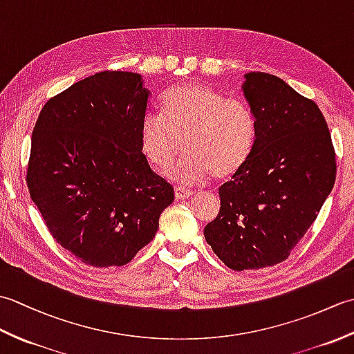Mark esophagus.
I'll use <instances>...</instances> for the list:
<instances>
[{"label":"esophagus","instance_id":"esophagus-1","mask_svg":"<svg viewBox=\"0 0 354 354\" xmlns=\"http://www.w3.org/2000/svg\"><path fill=\"white\" fill-rule=\"evenodd\" d=\"M194 192L189 190V189H184V187H175V198L178 201L181 199H189L190 196H193Z\"/></svg>","mask_w":354,"mask_h":354}]
</instances>
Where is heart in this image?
I'll return each mask as SVG.
<instances>
[{"instance_id": "obj_1", "label": "heart", "mask_w": 354, "mask_h": 354, "mask_svg": "<svg viewBox=\"0 0 354 354\" xmlns=\"http://www.w3.org/2000/svg\"><path fill=\"white\" fill-rule=\"evenodd\" d=\"M255 137L257 124L243 100L196 82L171 88L162 114L149 111L140 123L141 150L156 169L169 167L184 146L187 153L167 173L181 184L234 176L250 160Z\"/></svg>"}]
</instances>
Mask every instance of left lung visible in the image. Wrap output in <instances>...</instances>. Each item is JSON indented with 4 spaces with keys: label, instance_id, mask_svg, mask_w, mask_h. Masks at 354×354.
I'll list each match as a JSON object with an SVG mask.
<instances>
[{
    "label": "left lung",
    "instance_id": "obj_1",
    "mask_svg": "<svg viewBox=\"0 0 354 354\" xmlns=\"http://www.w3.org/2000/svg\"><path fill=\"white\" fill-rule=\"evenodd\" d=\"M245 79L257 137L245 167L219 189L221 212L204 230L214 254L234 270L288 259L336 179L332 135L317 103L272 74Z\"/></svg>",
    "mask_w": 354,
    "mask_h": 354
}]
</instances>
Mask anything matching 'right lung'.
Instances as JSON below:
<instances>
[{"mask_svg":"<svg viewBox=\"0 0 354 354\" xmlns=\"http://www.w3.org/2000/svg\"><path fill=\"white\" fill-rule=\"evenodd\" d=\"M149 95L141 74L102 71L53 97L37 117L30 198L56 242L85 265L129 263L175 198L140 146Z\"/></svg>","mask_w":354,"mask_h":354,"instance_id":"add662e5","label":"right lung"}]
</instances>
